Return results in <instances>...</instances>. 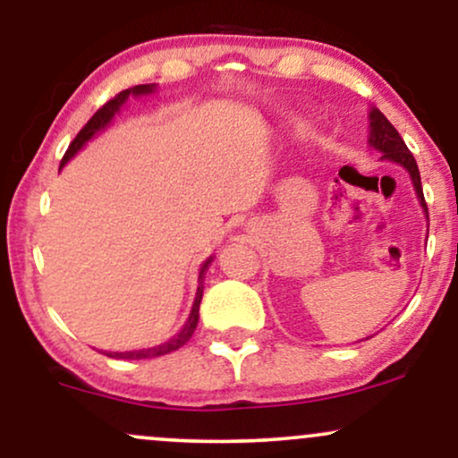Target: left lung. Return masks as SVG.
<instances>
[{
    "instance_id": "8db88e82",
    "label": "left lung",
    "mask_w": 458,
    "mask_h": 458,
    "mask_svg": "<svg viewBox=\"0 0 458 458\" xmlns=\"http://www.w3.org/2000/svg\"><path fill=\"white\" fill-rule=\"evenodd\" d=\"M370 141L372 148H377L379 152H383V159H390L394 163H398V165H403L404 170L409 172V176H411L413 181V189L415 193H418V199L420 204H422L424 213H427L428 217V208H427V202H424V193H422V181H420V170H418V163H415L411 150L407 148V144H404L401 135H398V131L392 127L390 120L383 115L379 109H370Z\"/></svg>"
}]
</instances>
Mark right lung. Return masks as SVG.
Returning <instances> with one entry per match:
<instances>
[{
    "mask_svg": "<svg viewBox=\"0 0 458 458\" xmlns=\"http://www.w3.org/2000/svg\"><path fill=\"white\" fill-rule=\"evenodd\" d=\"M152 90H155V86L152 83H141V86H135V88H129V90H123L120 94H115V97L112 98V101H107L103 105L101 109H98L97 114L92 115L90 120L86 123V127H83L81 131L77 133V138L71 141V146H68L64 159H62L60 167L64 165V163L68 159H72L75 157V152L81 148L83 144H86L88 140L92 138V135H97L98 131L107 127L109 123H112V118L115 115V112H118L120 107H123L124 103H127V98L133 94V97H141V94H150ZM213 259H208L207 262L202 265V271H199V284H198V293H196V299H193V308H191V314H189L185 327H182L178 334L174 335V338H170L167 343H163L159 346H152V349H141V351H124V353H107L109 357H115V360H148V357H159V355H167L172 353V351L181 349L182 344L187 343L189 338L193 335V331H196V325H198V318H199V301H202V293H204V271H207L208 262H211Z\"/></svg>",
    "mask_w": 458,
    "mask_h": 458,
    "instance_id": "add662e5",
    "label": "right lung"
}]
</instances>
